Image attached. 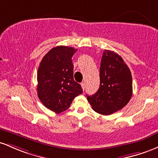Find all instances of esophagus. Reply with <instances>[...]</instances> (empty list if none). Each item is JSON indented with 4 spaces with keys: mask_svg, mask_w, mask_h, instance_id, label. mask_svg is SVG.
<instances>
[{
    "mask_svg": "<svg viewBox=\"0 0 158 158\" xmlns=\"http://www.w3.org/2000/svg\"><path fill=\"white\" fill-rule=\"evenodd\" d=\"M81 86H82L83 90H84V91L85 87H86V85H85V82H82V83H81Z\"/></svg>",
    "mask_w": 158,
    "mask_h": 158,
    "instance_id": "obj_1",
    "label": "esophagus"
}]
</instances>
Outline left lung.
Listing matches in <instances>:
<instances>
[{
    "mask_svg": "<svg viewBox=\"0 0 158 158\" xmlns=\"http://www.w3.org/2000/svg\"><path fill=\"white\" fill-rule=\"evenodd\" d=\"M132 76L128 66L114 51L104 50L100 66V86L87 97L95 112L110 115L123 108L132 96Z\"/></svg>",
    "mask_w": 158,
    "mask_h": 158,
    "instance_id": "8db88e82",
    "label": "left lung"
}]
</instances>
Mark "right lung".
Returning a JSON list of instances; mask_svg holds the SVG:
<instances>
[{"label": "right lung", "mask_w": 158, "mask_h": 158, "mask_svg": "<svg viewBox=\"0 0 158 158\" xmlns=\"http://www.w3.org/2000/svg\"><path fill=\"white\" fill-rule=\"evenodd\" d=\"M77 49L67 46L53 48L44 56L37 72V94L44 106L56 113L70 107L76 96L83 93L74 81L72 56Z\"/></svg>", "instance_id": "right-lung-1"}]
</instances>
